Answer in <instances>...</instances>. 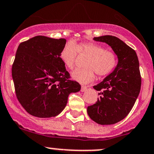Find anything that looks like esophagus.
<instances>
[{
  "mask_svg": "<svg viewBox=\"0 0 154 154\" xmlns=\"http://www.w3.org/2000/svg\"><path fill=\"white\" fill-rule=\"evenodd\" d=\"M87 90H88V87L84 86V85H83V86H82V88H81V91H82V92H85V91H87Z\"/></svg>",
  "mask_w": 154,
  "mask_h": 154,
  "instance_id": "obj_1",
  "label": "esophagus"
}]
</instances>
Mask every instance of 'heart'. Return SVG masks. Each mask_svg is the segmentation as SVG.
I'll list each match as a JSON object with an SVG mask.
<instances>
[{"instance_id": "b5f03b06", "label": "heart", "mask_w": 154, "mask_h": 154, "mask_svg": "<svg viewBox=\"0 0 154 154\" xmlns=\"http://www.w3.org/2000/svg\"><path fill=\"white\" fill-rule=\"evenodd\" d=\"M77 54L88 56L84 69L72 72V78L77 82L86 84L98 77H105L114 71L118 65V58L116 52L107 50L103 46L94 42H68L62 48L60 59L66 68L72 69L75 64Z\"/></svg>"}]
</instances>
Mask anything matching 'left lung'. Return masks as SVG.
<instances>
[{
    "label": "left lung",
    "instance_id": "left-lung-1",
    "mask_svg": "<svg viewBox=\"0 0 154 154\" xmlns=\"http://www.w3.org/2000/svg\"><path fill=\"white\" fill-rule=\"evenodd\" d=\"M95 41L110 45L117 54L116 68L93 88L99 91L95 104L88 107L92 120L100 125H112L124 119L131 112L141 86L139 62L134 49L117 37H94Z\"/></svg>",
    "mask_w": 154,
    "mask_h": 154
}]
</instances>
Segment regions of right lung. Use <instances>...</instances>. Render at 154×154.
Listing matches in <instances>:
<instances>
[{"label": "right lung", "mask_w": 154, "mask_h": 154, "mask_svg": "<svg viewBox=\"0 0 154 154\" xmlns=\"http://www.w3.org/2000/svg\"><path fill=\"white\" fill-rule=\"evenodd\" d=\"M65 44L64 38L36 36L18 46L12 77L18 102L31 116H57L65 107L69 94L80 90L60 59Z\"/></svg>", "instance_id": "add662e5"}]
</instances>
